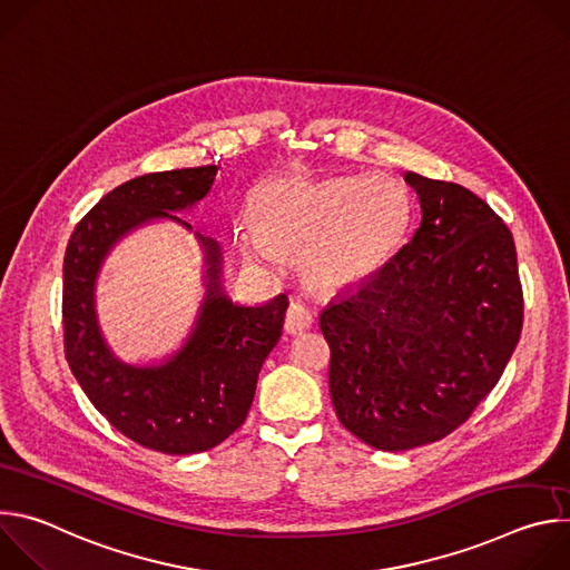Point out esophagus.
I'll return each instance as SVG.
<instances>
[{
  "mask_svg": "<svg viewBox=\"0 0 570 570\" xmlns=\"http://www.w3.org/2000/svg\"><path fill=\"white\" fill-rule=\"evenodd\" d=\"M313 324V311L304 304V302H291L288 311H286V322H284V330L288 334H302L306 332Z\"/></svg>",
  "mask_w": 570,
  "mask_h": 570,
  "instance_id": "1",
  "label": "esophagus"
}]
</instances>
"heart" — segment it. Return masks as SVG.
<instances>
[{
	"label": "heart",
	"instance_id": "1",
	"mask_svg": "<svg viewBox=\"0 0 570 570\" xmlns=\"http://www.w3.org/2000/svg\"><path fill=\"white\" fill-rule=\"evenodd\" d=\"M405 223L409 194L387 176L279 178L262 189L257 218L240 216L234 223V243L255 268L279 266L282 248L311 246L313 271L343 282L379 264Z\"/></svg>",
	"mask_w": 570,
	"mask_h": 570
}]
</instances>
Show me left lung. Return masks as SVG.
Returning <instances> with one entry per match:
<instances>
[{"label": "left lung", "instance_id": "obj_1", "mask_svg": "<svg viewBox=\"0 0 570 570\" xmlns=\"http://www.w3.org/2000/svg\"><path fill=\"white\" fill-rule=\"evenodd\" d=\"M422 223L320 313L341 424L379 451L438 442L494 390L523 327L508 225L469 189L405 174Z\"/></svg>", "mask_w": 570, "mask_h": 570}]
</instances>
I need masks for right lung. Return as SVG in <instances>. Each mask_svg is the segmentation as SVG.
Instances as JSON below:
<instances>
[{
    "instance_id": "right-lung-1",
    "label": "right lung",
    "mask_w": 570,
    "mask_h": 570,
    "mask_svg": "<svg viewBox=\"0 0 570 570\" xmlns=\"http://www.w3.org/2000/svg\"><path fill=\"white\" fill-rule=\"evenodd\" d=\"M218 165L146 174L95 205L67 243L62 264L65 356L95 409L132 442L169 455L207 451L229 438L253 405L259 370L279 343L288 297L238 304L223 288L218 240L195 232L204 250L206 295L186 343L148 366L107 345L96 315V279L116 243L139 226L169 219L212 189Z\"/></svg>"
}]
</instances>
